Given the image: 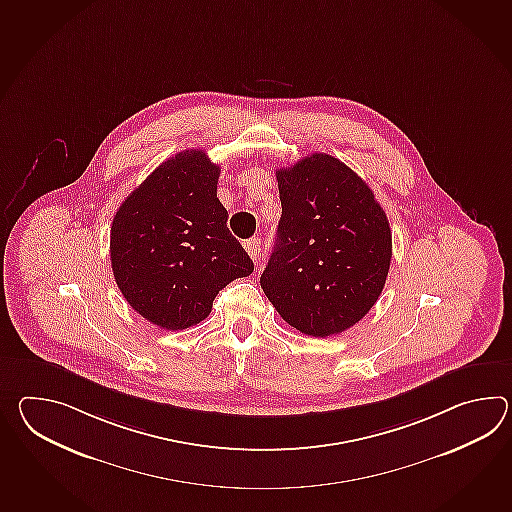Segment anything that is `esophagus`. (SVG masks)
I'll use <instances>...</instances> for the list:
<instances>
[{"label":"esophagus","instance_id":"1","mask_svg":"<svg viewBox=\"0 0 512 512\" xmlns=\"http://www.w3.org/2000/svg\"><path fill=\"white\" fill-rule=\"evenodd\" d=\"M244 248L248 251V255H250L253 261H257L259 259V255H261V239L259 237H253V239H248L244 242Z\"/></svg>","mask_w":512,"mask_h":512}]
</instances>
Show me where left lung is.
<instances>
[{
  "label": "left lung",
  "instance_id": "left-lung-1",
  "mask_svg": "<svg viewBox=\"0 0 512 512\" xmlns=\"http://www.w3.org/2000/svg\"><path fill=\"white\" fill-rule=\"evenodd\" d=\"M283 215L261 286L294 329H351L386 284L391 229L369 185L340 159L310 154L275 172Z\"/></svg>",
  "mask_w": 512,
  "mask_h": 512
}]
</instances>
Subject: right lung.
I'll list each match as a JSON object with an SVG mask.
<instances>
[{
  "instance_id": "add662e5",
  "label": "right lung",
  "mask_w": 512,
  "mask_h": 512,
  "mask_svg": "<svg viewBox=\"0 0 512 512\" xmlns=\"http://www.w3.org/2000/svg\"><path fill=\"white\" fill-rule=\"evenodd\" d=\"M220 167L183 150L161 163L117 209L110 231L115 283L128 305L161 329L204 321L218 292L253 272L216 198Z\"/></svg>"
}]
</instances>
